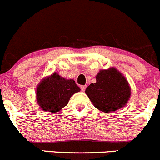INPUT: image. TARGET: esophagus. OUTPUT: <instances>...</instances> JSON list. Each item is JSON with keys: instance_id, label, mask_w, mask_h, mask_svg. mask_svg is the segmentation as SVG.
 I'll list each match as a JSON object with an SVG mask.
<instances>
[{"instance_id": "esophagus-1", "label": "esophagus", "mask_w": 160, "mask_h": 160, "mask_svg": "<svg viewBox=\"0 0 160 160\" xmlns=\"http://www.w3.org/2000/svg\"><path fill=\"white\" fill-rule=\"evenodd\" d=\"M86 87H87V85H82V86H81V89H82V92L85 91V88H86Z\"/></svg>"}]
</instances>
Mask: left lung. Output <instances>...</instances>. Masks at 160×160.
Wrapping results in <instances>:
<instances>
[{
    "label": "left lung",
    "instance_id": "left-lung-1",
    "mask_svg": "<svg viewBox=\"0 0 160 160\" xmlns=\"http://www.w3.org/2000/svg\"><path fill=\"white\" fill-rule=\"evenodd\" d=\"M96 82L85 93L96 108L110 113L123 108L131 96V88L126 77L114 67L102 69L96 75Z\"/></svg>",
    "mask_w": 160,
    "mask_h": 160
}]
</instances>
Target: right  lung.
I'll use <instances>...</instances> for the list:
<instances>
[{
  "label": "right lung",
  "mask_w": 160,
  "mask_h": 160,
  "mask_svg": "<svg viewBox=\"0 0 160 160\" xmlns=\"http://www.w3.org/2000/svg\"><path fill=\"white\" fill-rule=\"evenodd\" d=\"M80 90L73 79H66L54 72L39 82L36 88V100L44 112H58Z\"/></svg>",
  "instance_id": "obj_1"
}]
</instances>
